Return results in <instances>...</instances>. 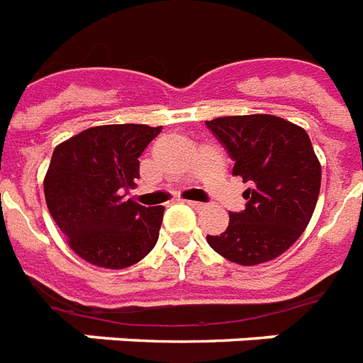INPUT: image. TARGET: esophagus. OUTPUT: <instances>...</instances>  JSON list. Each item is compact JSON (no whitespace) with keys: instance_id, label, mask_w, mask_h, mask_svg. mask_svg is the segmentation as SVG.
<instances>
[{"instance_id":"1","label":"esophagus","mask_w":363,"mask_h":363,"mask_svg":"<svg viewBox=\"0 0 363 363\" xmlns=\"http://www.w3.org/2000/svg\"><path fill=\"white\" fill-rule=\"evenodd\" d=\"M187 204L191 206V208H195V210H202L204 208V202H196V200H187Z\"/></svg>"}]
</instances>
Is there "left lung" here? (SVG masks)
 I'll use <instances>...</instances> for the list:
<instances>
[{"label":"left lung","instance_id":"left-lung-1","mask_svg":"<svg viewBox=\"0 0 363 363\" xmlns=\"http://www.w3.org/2000/svg\"><path fill=\"white\" fill-rule=\"evenodd\" d=\"M234 161L232 174L249 184L245 210L210 247L242 266L268 262L306 230L320 191V163L301 127L269 114L227 116L206 121Z\"/></svg>","mask_w":363,"mask_h":363}]
</instances>
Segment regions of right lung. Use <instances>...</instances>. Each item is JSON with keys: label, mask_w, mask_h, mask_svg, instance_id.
Here are the masks:
<instances>
[{"label": "right lung", "mask_w": 363, "mask_h": 363, "mask_svg": "<svg viewBox=\"0 0 363 363\" xmlns=\"http://www.w3.org/2000/svg\"><path fill=\"white\" fill-rule=\"evenodd\" d=\"M163 127L99 125L54 150L45 178L52 219L78 257L99 268L123 269L157 243L163 206L125 199L140 178V157Z\"/></svg>", "instance_id": "obj_1"}]
</instances>
